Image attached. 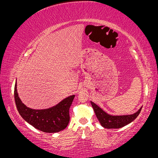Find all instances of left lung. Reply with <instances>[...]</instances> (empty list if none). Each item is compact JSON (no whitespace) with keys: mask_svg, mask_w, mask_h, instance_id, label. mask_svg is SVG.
<instances>
[{"mask_svg":"<svg viewBox=\"0 0 158 158\" xmlns=\"http://www.w3.org/2000/svg\"><path fill=\"white\" fill-rule=\"evenodd\" d=\"M91 105L94 109L96 117L98 118L101 125L104 128L107 129H118L126 126L129 123L133 122L139 115L142 110V107L133 114L130 115H123V116H112L106 113L103 109L98 106L96 103L90 101Z\"/></svg>","mask_w":158,"mask_h":158,"instance_id":"1","label":"left lung"}]
</instances>
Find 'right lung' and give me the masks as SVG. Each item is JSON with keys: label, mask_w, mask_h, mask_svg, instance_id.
I'll use <instances>...</instances> for the list:
<instances>
[{"label": "right lung", "mask_w": 158, "mask_h": 158, "mask_svg": "<svg viewBox=\"0 0 158 158\" xmlns=\"http://www.w3.org/2000/svg\"><path fill=\"white\" fill-rule=\"evenodd\" d=\"M14 98L17 110L26 122L43 132L55 133L63 130L68 125L70 122L69 109L75 98V95L68 96L58 104L49 109H32L21 102L17 93L16 82Z\"/></svg>", "instance_id": "add662e5"}]
</instances>
